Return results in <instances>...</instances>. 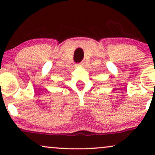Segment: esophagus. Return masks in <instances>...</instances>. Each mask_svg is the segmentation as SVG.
Returning a JSON list of instances; mask_svg holds the SVG:
<instances>
[{
	"instance_id": "1",
	"label": "esophagus",
	"mask_w": 155,
	"mask_h": 155,
	"mask_svg": "<svg viewBox=\"0 0 155 155\" xmlns=\"http://www.w3.org/2000/svg\"><path fill=\"white\" fill-rule=\"evenodd\" d=\"M79 65V66H82L83 63H82V62H81V63H80L79 64H77V65Z\"/></svg>"
}]
</instances>
